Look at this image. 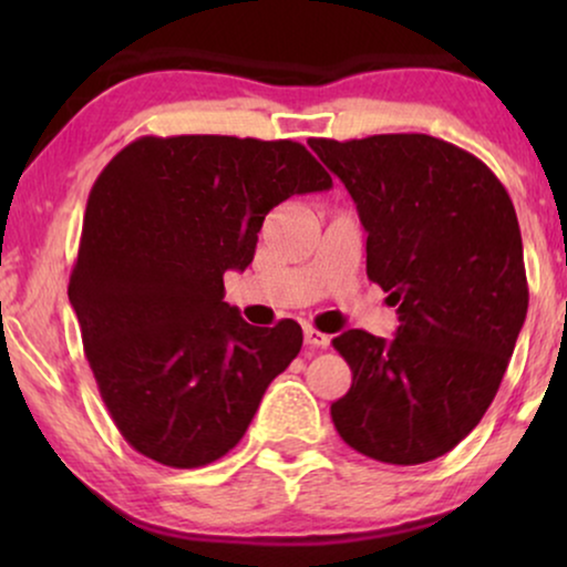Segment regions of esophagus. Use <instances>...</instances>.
Instances as JSON below:
<instances>
[{"instance_id":"obj_1","label":"esophagus","mask_w":567,"mask_h":567,"mask_svg":"<svg viewBox=\"0 0 567 567\" xmlns=\"http://www.w3.org/2000/svg\"><path fill=\"white\" fill-rule=\"evenodd\" d=\"M305 346L312 348V351H317V348H328L330 336H324V332L315 328H305Z\"/></svg>"}]
</instances>
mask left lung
Here are the masks:
<instances>
[{"label": "left lung", "mask_w": 567, "mask_h": 567, "mask_svg": "<svg viewBox=\"0 0 567 567\" xmlns=\"http://www.w3.org/2000/svg\"><path fill=\"white\" fill-rule=\"evenodd\" d=\"M367 229V276L398 307L392 340H332L353 371L332 402L340 439L386 464L444 456L498 392L526 320L524 247L485 162L429 134L309 138Z\"/></svg>", "instance_id": "left-lung-1"}]
</instances>
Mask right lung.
I'll list each match as a JSON object with an SVG mask.
<instances>
[{
	"label": "right lung",
	"mask_w": 567,
	"mask_h": 567,
	"mask_svg": "<svg viewBox=\"0 0 567 567\" xmlns=\"http://www.w3.org/2000/svg\"><path fill=\"white\" fill-rule=\"evenodd\" d=\"M307 146L237 136H142L92 185L69 301L121 436L190 470L245 436L301 328H252L224 274L252 262L270 208L330 190Z\"/></svg>",
	"instance_id": "1"
}]
</instances>
